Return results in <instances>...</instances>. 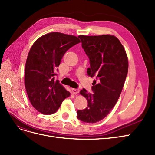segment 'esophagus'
Instances as JSON below:
<instances>
[{
    "instance_id": "obj_1",
    "label": "esophagus",
    "mask_w": 155,
    "mask_h": 155,
    "mask_svg": "<svg viewBox=\"0 0 155 155\" xmlns=\"http://www.w3.org/2000/svg\"><path fill=\"white\" fill-rule=\"evenodd\" d=\"M79 91H80V90L78 89H71V92L73 93V94H78V93H79Z\"/></svg>"
}]
</instances>
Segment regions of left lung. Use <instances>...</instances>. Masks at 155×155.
I'll return each mask as SVG.
<instances>
[{"mask_svg": "<svg viewBox=\"0 0 155 155\" xmlns=\"http://www.w3.org/2000/svg\"><path fill=\"white\" fill-rule=\"evenodd\" d=\"M82 46L89 58L87 74L96 77L94 94L85 89L80 93L87 99L88 106L78 110L77 118L87 123L102 120L109 113L120 95L128 71V58L119 40L111 35H79Z\"/></svg>", "mask_w": 155, "mask_h": 155, "instance_id": "8db88e82", "label": "left lung"}]
</instances>
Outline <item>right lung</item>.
I'll list each match as a JSON object with an SVG mask.
<instances>
[{"instance_id": "1", "label": "right lung", "mask_w": 155, "mask_h": 155, "mask_svg": "<svg viewBox=\"0 0 155 155\" xmlns=\"http://www.w3.org/2000/svg\"><path fill=\"white\" fill-rule=\"evenodd\" d=\"M81 42L75 36L59 32L45 34L33 43L25 66L24 84L33 107L44 114L55 113L70 93L54 79L64 54Z\"/></svg>"}]
</instances>
